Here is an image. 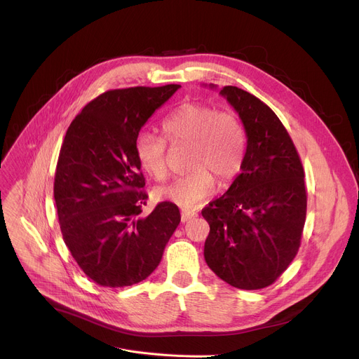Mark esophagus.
<instances>
[{
  "instance_id": "obj_1",
  "label": "esophagus",
  "mask_w": 359,
  "mask_h": 359,
  "mask_svg": "<svg viewBox=\"0 0 359 359\" xmlns=\"http://www.w3.org/2000/svg\"><path fill=\"white\" fill-rule=\"evenodd\" d=\"M194 217H197L196 212L189 210V209H183L182 210V223H186V222H189V220H191Z\"/></svg>"
}]
</instances>
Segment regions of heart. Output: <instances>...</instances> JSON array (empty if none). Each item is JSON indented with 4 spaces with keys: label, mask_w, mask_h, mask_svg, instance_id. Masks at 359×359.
Instances as JSON below:
<instances>
[{
    "label": "heart",
    "mask_w": 359,
    "mask_h": 359,
    "mask_svg": "<svg viewBox=\"0 0 359 359\" xmlns=\"http://www.w3.org/2000/svg\"><path fill=\"white\" fill-rule=\"evenodd\" d=\"M165 137L173 143H190L189 173L158 190L159 196L179 206L193 208L215 190V177L233 180L244 162V129L231 112H217L200 104H183L162 121ZM136 158L142 169L155 180L168 176L166 140L151 132L136 137Z\"/></svg>",
    "instance_id": "heart-1"
}]
</instances>
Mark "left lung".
Here are the masks:
<instances>
[{"label": "left lung", "instance_id": "left-lung-1", "mask_svg": "<svg viewBox=\"0 0 359 359\" xmlns=\"http://www.w3.org/2000/svg\"><path fill=\"white\" fill-rule=\"evenodd\" d=\"M220 95L238 114L247 147L241 173L201 210L210 226L204 260L227 284L260 290L287 270L301 244L304 169L287 129L264 102L237 86H224Z\"/></svg>", "mask_w": 359, "mask_h": 359}]
</instances>
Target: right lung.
<instances>
[{"mask_svg": "<svg viewBox=\"0 0 359 359\" xmlns=\"http://www.w3.org/2000/svg\"><path fill=\"white\" fill-rule=\"evenodd\" d=\"M179 88L108 90L67 130L54 183L60 226L74 260L102 287L147 278L180 223L170 201L140 217L147 194L135 150L142 126Z\"/></svg>", "mask_w": 359, "mask_h": 359, "instance_id": "add662e5", "label": "right lung"}]
</instances>
